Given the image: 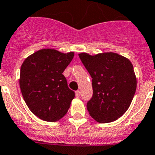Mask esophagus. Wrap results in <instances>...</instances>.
I'll return each mask as SVG.
<instances>
[{
    "mask_svg": "<svg viewBox=\"0 0 155 155\" xmlns=\"http://www.w3.org/2000/svg\"><path fill=\"white\" fill-rule=\"evenodd\" d=\"M76 97L77 98H79L80 97V91H76Z\"/></svg>",
    "mask_w": 155,
    "mask_h": 155,
    "instance_id": "34e87169",
    "label": "esophagus"
}]
</instances>
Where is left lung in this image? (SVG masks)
<instances>
[{
  "mask_svg": "<svg viewBox=\"0 0 155 155\" xmlns=\"http://www.w3.org/2000/svg\"><path fill=\"white\" fill-rule=\"evenodd\" d=\"M79 57L92 77L93 97L87 107L100 123L114 122L130 106L137 89V78L131 61L113 52Z\"/></svg>",
  "mask_w": 155,
  "mask_h": 155,
  "instance_id": "obj_1",
  "label": "left lung"
}]
</instances>
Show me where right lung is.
<instances>
[{"label":"right lung","mask_w":155,"mask_h":155,"mask_svg":"<svg viewBox=\"0 0 155 155\" xmlns=\"http://www.w3.org/2000/svg\"><path fill=\"white\" fill-rule=\"evenodd\" d=\"M73 57L74 52L47 48L29 55L21 64V94L29 110L40 119L56 122L68 111L75 93L62 73Z\"/></svg>","instance_id":"add662e5"}]
</instances>
